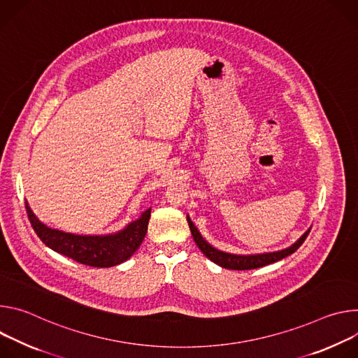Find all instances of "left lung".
Listing matches in <instances>:
<instances>
[{"label": "left lung", "instance_id": "1", "mask_svg": "<svg viewBox=\"0 0 358 358\" xmlns=\"http://www.w3.org/2000/svg\"><path fill=\"white\" fill-rule=\"evenodd\" d=\"M187 223H189V229L192 231V236L194 239V243L197 245V248H199L202 250V253L210 259L213 263L224 267V268H231V270H250V268H259V267H263L266 264H270V263H274V262H279L285 257H287L289 255L294 253L301 245L303 242L306 241V237L308 236V231H306L300 239L293 245L290 246L289 249H285V250H280V252H274V253H264V255H253V256H237V255H230V253H224V252H220L215 248H212L203 237L201 236L199 230H197L193 224V222L187 217Z\"/></svg>", "mask_w": 358, "mask_h": 358}]
</instances>
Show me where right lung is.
Listing matches in <instances>:
<instances>
[{
    "label": "right lung",
    "mask_w": 358,
    "mask_h": 358,
    "mask_svg": "<svg viewBox=\"0 0 358 358\" xmlns=\"http://www.w3.org/2000/svg\"><path fill=\"white\" fill-rule=\"evenodd\" d=\"M25 209L35 233L48 248L78 263L92 267H110L128 260L141 246L150 217V209H148L138 220L119 233L109 236H79L47 227L35 217L27 202Z\"/></svg>",
    "instance_id": "obj_1"
}]
</instances>
